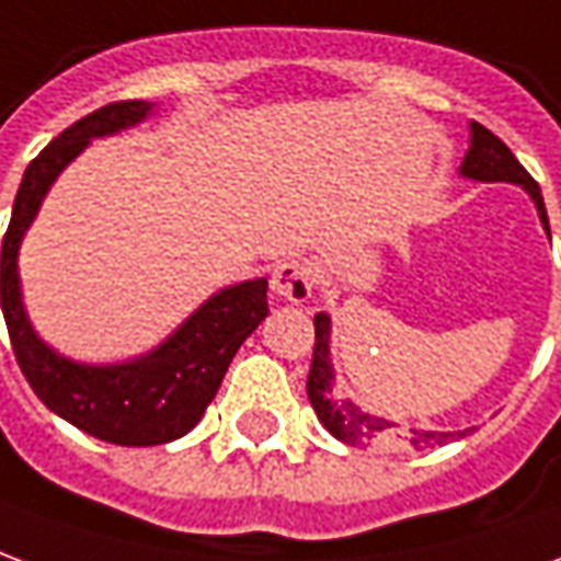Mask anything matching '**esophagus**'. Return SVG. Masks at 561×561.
<instances>
[{"label":"esophagus","mask_w":561,"mask_h":561,"mask_svg":"<svg viewBox=\"0 0 561 561\" xmlns=\"http://www.w3.org/2000/svg\"><path fill=\"white\" fill-rule=\"evenodd\" d=\"M317 284V272L308 260H284L272 274V289L287 301H305Z\"/></svg>","instance_id":"esophagus-1"}]
</instances>
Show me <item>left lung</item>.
Returning a JSON list of instances; mask_svg holds the SVG:
<instances>
[{
    "label": "left lung",
    "instance_id": "1",
    "mask_svg": "<svg viewBox=\"0 0 561 561\" xmlns=\"http://www.w3.org/2000/svg\"><path fill=\"white\" fill-rule=\"evenodd\" d=\"M462 178L471 181H504V184H516L526 190L538 217H541L543 229L550 232L547 224V208H543V196L538 181L519 165L511 147L504 145L499 135H492L486 126L471 123V147L462 160ZM329 332H332V320L329 313H317L313 317V359H311V375H308V399L311 408L337 440L351 444V447H399V444H411L414 450H428V447H440L453 438H465L471 428L465 432H426V428H411V432H401L396 423H389L383 416L368 414L359 404H353L351 399L337 396L335 389V368L329 359Z\"/></svg>",
    "mask_w": 561,
    "mask_h": 561
}]
</instances>
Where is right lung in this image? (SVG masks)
Listing matches in <instances>:
<instances>
[{
  "label": "right lung",
  "instance_id": "add662e5",
  "mask_svg": "<svg viewBox=\"0 0 561 561\" xmlns=\"http://www.w3.org/2000/svg\"><path fill=\"white\" fill-rule=\"evenodd\" d=\"M150 102H111L87 114L35 157L20 181L11 224L2 238V313L18 365L47 408L87 435L121 447H153L196 426L244 337L268 313V280H244L214 293L172 335L138 359L83 365L50 351L35 335L20 299L18 250L47 190L93 138L141 123Z\"/></svg>",
  "mask_w": 561,
  "mask_h": 561
}]
</instances>
